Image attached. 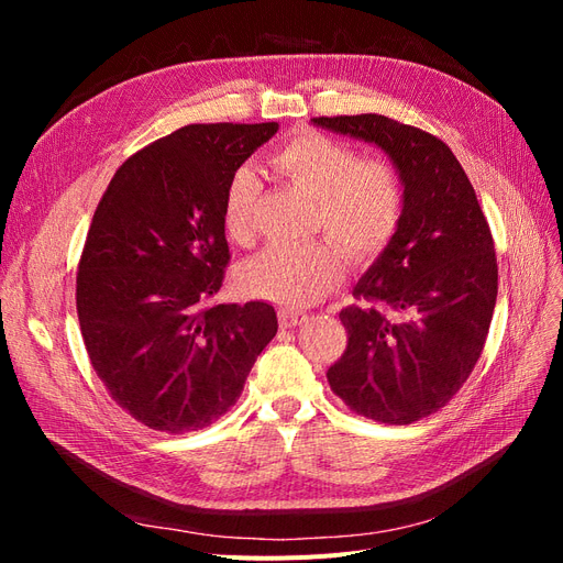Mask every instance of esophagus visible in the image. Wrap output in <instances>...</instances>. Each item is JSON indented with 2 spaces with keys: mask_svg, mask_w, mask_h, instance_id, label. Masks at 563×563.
I'll use <instances>...</instances> for the list:
<instances>
[{
  "mask_svg": "<svg viewBox=\"0 0 563 563\" xmlns=\"http://www.w3.org/2000/svg\"><path fill=\"white\" fill-rule=\"evenodd\" d=\"M277 317H279V327H282V329H296L298 323L305 321V314H302V312H296V310H291V308H282V310L277 312Z\"/></svg>",
  "mask_w": 563,
  "mask_h": 563,
  "instance_id": "obj_1",
  "label": "esophagus"
}]
</instances>
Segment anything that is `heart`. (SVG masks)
Here are the masks:
<instances>
[{"label": "heart", "mask_w": 563, "mask_h": 563, "mask_svg": "<svg viewBox=\"0 0 563 563\" xmlns=\"http://www.w3.org/2000/svg\"><path fill=\"white\" fill-rule=\"evenodd\" d=\"M269 164L288 185L317 201L314 230L331 236L263 251L242 265L240 286L255 298L308 308L345 279L347 251L356 261H371L395 240L404 216V180L391 162L360 159L350 143L319 131L291 135L272 152ZM261 192L253 168H236L223 197V230L234 244L253 242Z\"/></svg>", "instance_id": "b5f03b06"}]
</instances>
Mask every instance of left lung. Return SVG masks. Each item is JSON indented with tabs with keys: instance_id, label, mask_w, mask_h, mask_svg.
Masks as SVG:
<instances>
[{
	"instance_id": "obj_1",
	"label": "left lung",
	"mask_w": 563,
	"mask_h": 563,
	"mask_svg": "<svg viewBox=\"0 0 563 563\" xmlns=\"http://www.w3.org/2000/svg\"><path fill=\"white\" fill-rule=\"evenodd\" d=\"M312 122L376 143L399 168L404 216L395 240L340 312L347 347L329 368L354 413L411 424L444 408L479 362L498 296V261L474 187L437 135L385 114Z\"/></svg>"
}]
</instances>
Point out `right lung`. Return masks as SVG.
Returning a JSON list of instances; mask_svg holds the SVG:
<instances>
[{"label": "right lung", "instance_id": "add662e5", "mask_svg": "<svg viewBox=\"0 0 563 563\" xmlns=\"http://www.w3.org/2000/svg\"><path fill=\"white\" fill-rule=\"evenodd\" d=\"M277 129L183 126L119 166L93 213L77 272L81 338L110 397L150 430L183 434L230 411L277 333L267 302H213L230 263L225 187Z\"/></svg>", "mask_w": 563, "mask_h": 563}]
</instances>
